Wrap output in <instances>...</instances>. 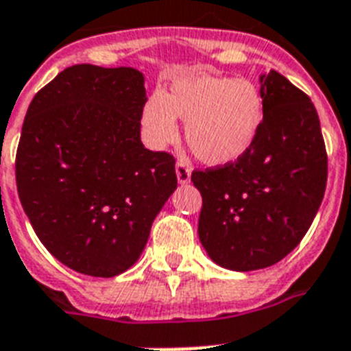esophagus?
Wrapping results in <instances>:
<instances>
[{"mask_svg": "<svg viewBox=\"0 0 351 351\" xmlns=\"http://www.w3.org/2000/svg\"><path fill=\"white\" fill-rule=\"evenodd\" d=\"M176 178L180 184H187L191 180V166L182 158L176 162Z\"/></svg>", "mask_w": 351, "mask_h": 351, "instance_id": "34e87169", "label": "esophagus"}]
</instances>
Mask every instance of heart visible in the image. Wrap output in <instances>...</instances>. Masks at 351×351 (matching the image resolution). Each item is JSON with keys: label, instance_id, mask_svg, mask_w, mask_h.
Here are the masks:
<instances>
[{"label": "heart", "instance_id": "heart-1", "mask_svg": "<svg viewBox=\"0 0 351 351\" xmlns=\"http://www.w3.org/2000/svg\"><path fill=\"white\" fill-rule=\"evenodd\" d=\"M176 117L187 122V142L202 162L229 166L254 146L263 101L258 88L245 79L178 77L166 95H151L142 110V126L151 146L162 149L178 138Z\"/></svg>", "mask_w": 351, "mask_h": 351}]
</instances>
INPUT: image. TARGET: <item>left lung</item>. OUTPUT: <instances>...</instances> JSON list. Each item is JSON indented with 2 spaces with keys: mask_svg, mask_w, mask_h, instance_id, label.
Returning <instances> with one entry per match:
<instances>
[{
  "mask_svg": "<svg viewBox=\"0 0 351 351\" xmlns=\"http://www.w3.org/2000/svg\"><path fill=\"white\" fill-rule=\"evenodd\" d=\"M263 121L249 153L229 166L193 171L202 195L198 236L223 269L278 263L314 221L328 176L317 111L310 97L270 70L259 77Z\"/></svg>",
  "mask_w": 351,
  "mask_h": 351,
  "instance_id": "obj_1",
  "label": "left lung"
}]
</instances>
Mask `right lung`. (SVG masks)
<instances>
[{
	"instance_id": "right-lung-1",
	"label": "right lung",
	"mask_w": 351,
	"mask_h": 351,
	"mask_svg": "<svg viewBox=\"0 0 351 351\" xmlns=\"http://www.w3.org/2000/svg\"><path fill=\"white\" fill-rule=\"evenodd\" d=\"M144 75L75 64L36 93L16 153V184L37 238L68 269L122 274L176 189L175 158L141 141Z\"/></svg>"
}]
</instances>
